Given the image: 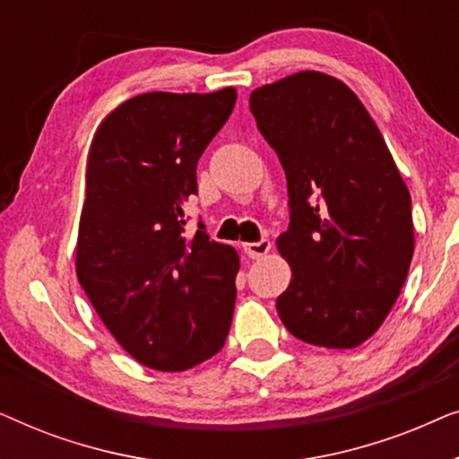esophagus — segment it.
Wrapping results in <instances>:
<instances>
[{
  "label": "esophagus",
  "mask_w": 459,
  "mask_h": 459,
  "mask_svg": "<svg viewBox=\"0 0 459 459\" xmlns=\"http://www.w3.org/2000/svg\"><path fill=\"white\" fill-rule=\"evenodd\" d=\"M269 250H272V242L269 240L244 244V253H247L250 259H263V256L269 255Z\"/></svg>",
  "instance_id": "esophagus-1"
}]
</instances>
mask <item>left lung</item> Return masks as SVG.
Returning <instances> with one entry per match:
<instances>
[{
    "label": "left lung",
    "instance_id": "1",
    "mask_svg": "<svg viewBox=\"0 0 459 459\" xmlns=\"http://www.w3.org/2000/svg\"><path fill=\"white\" fill-rule=\"evenodd\" d=\"M250 112L290 196V228L278 238L292 269L275 300L281 324L316 347H359L410 272V190L366 106L332 74L300 71L256 87Z\"/></svg>",
    "mask_w": 459,
    "mask_h": 459
}]
</instances>
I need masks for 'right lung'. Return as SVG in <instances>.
Returning a JSON list of instances; mask_svg holds the SVG:
<instances>
[{
	"mask_svg": "<svg viewBox=\"0 0 459 459\" xmlns=\"http://www.w3.org/2000/svg\"><path fill=\"white\" fill-rule=\"evenodd\" d=\"M236 90L125 100L93 134L77 236V278L117 342L159 372L211 359L228 338L240 256L203 225L184 234L196 165Z\"/></svg>",
	"mask_w": 459,
	"mask_h": 459,
	"instance_id": "add662e5",
	"label": "right lung"
}]
</instances>
